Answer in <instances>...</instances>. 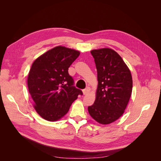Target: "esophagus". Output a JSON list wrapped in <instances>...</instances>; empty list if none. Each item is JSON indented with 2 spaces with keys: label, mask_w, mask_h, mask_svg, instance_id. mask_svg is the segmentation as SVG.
Instances as JSON below:
<instances>
[{
  "label": "esophagus",
  "mask_w": 161,
  "mask_h": 161,
  "mask_svg": "<svg viewBox=\"0 0 161 161\" xmlns=\"http://www.w3.org/2000/svg\"><path fill=\"white\" fill-rule=\"evenodd\" d=\"M90 91H91V88H90V87L87 86L86 89H85L83 91H82V92H83V94H84V95H86V94L89 93V92H90Z\"/></svg>",
  "instance_id": "esophagus-1"
}]
</instances>
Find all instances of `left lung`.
Returning <instances> with one entry per match:
<instances>
[{
    "mask_svg": "<svg viewBox=\"0 0 161 161\" xmlns=\"http://www.w3.org/2000/svg\"><path fill=\"white\" fill-rule=\"evenodd\" d=\"M97 71L98 87L94 104L88 107L97 122L109 124L122 115L132 91V78L128 67L114 50L102 48L91 52Z\"/></svg>",
    "mask_w": 161,
    "mask_h": 161,
    "instance_id": "1",
    "label": "left lung"
}]
</instances>
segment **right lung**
<instances>
[{
	"label": "right lung",
	"mask_w": 161,
	"mask_h": 161,
	"mask_svg": "<svg viewBox=\"0 0 161 161\" xmlns=\"http://www.w3.org/2000/svg\"><path fill=\"white\" fill-rule=\"evenodd\" d=\"M80 52L63 46L48 50L33 62L27 85L34 108L42 118L57 121L69 111L80 89L74 86L69 68Z\"/></svg>",
	"instance_id": "right-lung-1"
}]
</instances>
